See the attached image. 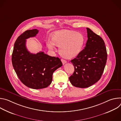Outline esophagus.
<instances>
[{
    "mask_svg": "<svg viewBox=\"0 0 121 121\" xmlns=\"http://www.w3.org/2000/svg\"><path fill=\"white\" fill-rule=\"evenodd\" d=\"M61 61H62V63H63V65L65 64L66 63V61L65 60H64V59H61Z\"/></svg>",
    "mask_w": 121,
    "mask_h": 121,
    "instance_id": "34e87169",
    "label": "esophagus"
}]
</instances>
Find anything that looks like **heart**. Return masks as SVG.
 Segmentation results:
<instances>
[{"label":"heart","instance_id":"1","mask_svg":"<svg viewBox=\"0 0 121 121\" xmlns=\"http://www.w3.org/2000/svg\"><path fill=\"white\" fill-rule=\"evenodd\" d=\"M85 43L82 34L73 30H62L54 32L52 40L46 42V45L51 50L59 47V52L63 57L70 59L77 56L80 52Z\"/></svg>","mask_w":121,"mask_h":121}]
</instances>
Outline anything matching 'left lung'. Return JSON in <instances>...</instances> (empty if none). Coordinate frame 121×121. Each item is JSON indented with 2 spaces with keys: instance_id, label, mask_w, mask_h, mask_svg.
Instances as JSON below:
<instances>
[{
  "instance_id": "left-lung-1",
  "label": "left lung",
  "mask_w": 121,
  "mask_h": 121,
  "mask_svg": "<svg viewBox=\"0 0 121 121\" xmlns=\"http://www.w3.org/2000/svg\"><path fill=\"white\" fill-rule=\"evenodd\" d=\"M88 40L85 48L71 60L75 70L69 79L76 87L86 88L99 81L104 71L107 54L104 41L87 28Z\"/></svg>"
}]
</instances>
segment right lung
I'll use <instances>...</instances> for the list:
<instances>
[{"label": "right lung", "mask_w": 121, "mask_h": 121, "mask_svg": "<svg viewBox=\"0 0 121 121\" xmlns=\"http://www.w3.org/2000/svg\"><path fill=\"white\" fill-rule=\"evenodd\" d=\"M37 29L27 30L17 39L12 54L13 68L21 82L33 89L47 87L52 81L53 74L62 65L58 57L51 56L43 52L30 53L26 46V39L35 37Z\"/></svg>", "instance_id": "right-lung-1"}]
</instances>
